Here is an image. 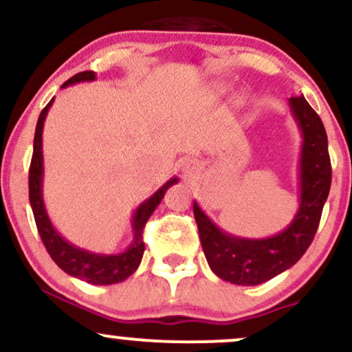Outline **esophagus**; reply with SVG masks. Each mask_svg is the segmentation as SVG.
<instances>
[{
    "instance_id": "34e87169",
    "label": "esophagus",
    "mask_w": 352,
    "mask_h": 352,
    "mask_svg": "<svg viewBox=\"0 0 352 352\" xmlns=\"http://www.w3.org/2000/svg\"><path fill=\"white\" fill-rule=\"evenodd\" d=\"M182 173H184V177H193L197 173V165L193 162H184L182 164Z\"/></svg>"
}]
</instances>
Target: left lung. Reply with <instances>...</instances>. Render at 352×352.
<instances>
[{
  "instance_id": "8db88e82",
  "label": "left lung",
  "mask_w": 352,
  "mask_h": 352,
  "mask_svg": "<svg viewBox=\"0 0 352 352\" xmlns=\"http://www.w3.org/2000/svg\"><path fill=\"white\" fill-rule=\"evenodd\" d=\"M289 111L301 132L300 207L285 230L266 238L223 232L193 201L199 235L212 272L223 281L256 286L286 272L306 253L316 233L331 188V162L324 125L305 96L292 98Z\"/></svg>"
}]
</instances>
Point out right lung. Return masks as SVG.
Wrapping results in <instances>:
<instances>
[{
    "instance_id": "obj_1",
    "label": "right lung",
    "mask_w": 352,
    "mask_h": 352,
    "mask_svg": "<svg viewBox=\"0 0 352 352\" xmlns=\"http://www.w3.org/2000/svg\"><path fill=\"white\" fill-rule=\"evenodd\" d=\"M96 80L94 71H84L79 74L72 76L69 80L63 84V87H69L72 84L78 82H91ZM54 98L50 100L46 107L43 109L39 114L38 124H36L34 132V147H33V159H31L30 167V204L33 208L36 227H38L39 236H41L44 246H46L50 256L54 260V263L59 266L63 272H66L71 276L78 278L91 285H116L127 280L132 273L139 268L140 261H142L145 245L142 241L144 227L147 220L151 218L153 210L159 207L162 201L165 192L177 184L179 179L172 177L165 184L157 190L153 195L144 200L139 207L135 208L134 215H132V236L131 245L120 253H94L89 250L79 248V246L69 243L52 225L50 215H47L46 204H44L43 197V179H44V157H43V129L44 120H46L47 111H50Z\"/></svg>"
}]
</instances>
